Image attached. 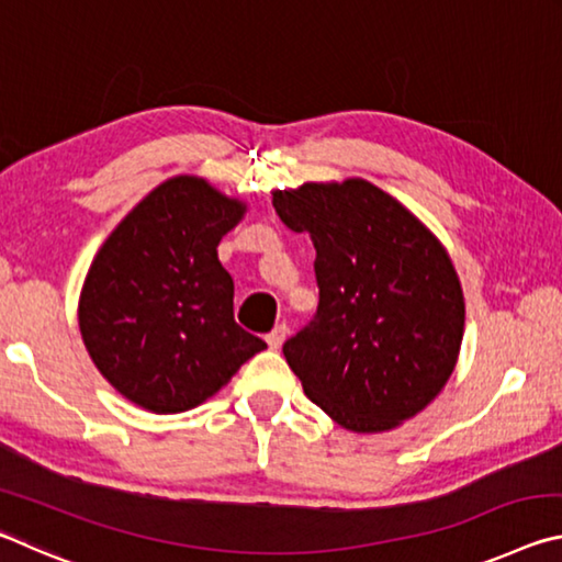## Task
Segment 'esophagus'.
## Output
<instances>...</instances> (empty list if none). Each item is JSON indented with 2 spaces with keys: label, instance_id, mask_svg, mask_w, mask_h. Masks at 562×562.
<instances>
[{
  "label": "esophagus",
  "instance_id": "obj_1",
  "mask_svg": "<svg viewBox=\"0 0 562 562\" xmlns=\"http://www.w3.org/2000/svg\"><path fill=\"white\" fill-rule=\"evenodd\" d=\"M284 337H288V325H278L274 327L268 337V345H270V349H280L282 347V341H284Z\"/></svg>",
  "mask_w": 562,
  "mask_h": 562
}]
</instances>
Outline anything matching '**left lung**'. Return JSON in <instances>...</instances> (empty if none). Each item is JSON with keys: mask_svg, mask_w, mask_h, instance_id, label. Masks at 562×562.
I'll list each match as a JSON object with an SVG mask.
<instances>
[{"mask_svg": "<svg viewBox=\"0 0 562 562\" xmlns=\"http://www.w3.org/2000/svg\"><path fill=\"white\" fill-rule=\"evenodd\" d=\"M272 205L317 250V315L282 347L304 394L359 434L416 416L461 349L465 307L449 252L361 178L278 190Z\"/></svg>", "mask_w": 562, "mask_h": 562, "instance_id": "obj_1", "label": "left lung"}]
</instances>
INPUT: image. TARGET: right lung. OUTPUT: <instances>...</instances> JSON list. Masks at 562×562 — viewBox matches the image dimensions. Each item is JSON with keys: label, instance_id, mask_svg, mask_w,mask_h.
<instances>
[{"label": "right lung", "instance_id": "1", "mask_svg": "<svg viewBox=\"0 0 562 562\" xmlns=\"http://www.w3.org/2000/svg\"><path fill=\"white\" fill-rule=\"evenodd\" d=\"M245 205L195 176L160 183L109 235L83 282L79 327L99 372L133 404L178 414L231 382L265 341L233 317L217 260Z\"/></svg>", "mask_w": 562, "mask_h": 562}]
</instances>
